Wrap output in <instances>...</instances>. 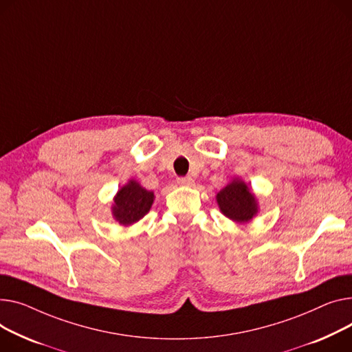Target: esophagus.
<instances>
[{"instance_id": "esophagus-1", "label": "esophagus", "mask_w": 352, "mask_h": 352, "mask_svg": "<svg viewBox=\"0 0 352 352\" xmlns=\"http://www.w3.org/2000/svg\"><path fill=\"white\" fill-rule=\"evenodd\" d=\"M177 182L182 186H192L194 185V179L191 177H181L177 179Z\"/></svg>"}]
</instances>
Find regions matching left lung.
Returning <instances> with one entry per match:
<instances>
[{
    "mask_svg": "<svg viewBox=\"0 0 352 352\" xmlns=\"http://www.w3.org/2000/svg\"><path fill=\"white\" fill-rule=\"evenodd\" d=\"M221 212L235 222H248L257 212L253 194L243 181L233 179L217 195Z\"/></svg>",
    "mask_w": 352,
    "mask_h": 352,
    "instance_id": "left-lung-1",
    "label": "left lung"
}]
</instances>
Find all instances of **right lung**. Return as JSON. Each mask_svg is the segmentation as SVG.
<instances>
[{"instance_id": "add662e5", "label": "right lung", "mask_w": 352, "mask_h": 352, "mask_svg": "<svg viewBox=\"0 0 352 352\" xmlns=\"http://www.w3.org/2000/svg\"><path fill=\"white\" fill-rule=\"evenodd\" d=\"M154 194L135 181H130L114 198L113 215L122 225H131L142 219L153 205Z\"/></svg>"}]
</instances>
